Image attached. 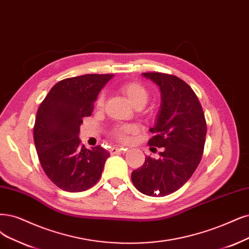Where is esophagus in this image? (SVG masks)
<instances>
[{"instance_id": "1", "label": "esophagus", "mask_w": 249, "mask_h": 249, "mask_svg": "<svg viewBox=\"0 0 249 249\" xmlns=\"http://www.w3.org/2000/svg\"><path fill=\"white\" fill-rule=\"evenodd\" d=\"M125 150L126 149L122 148V146H113V148L109 150V153L114 155V154H117V153H123V152H125Z\"/></svg>"}]
</instances>
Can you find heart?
I'll list each match as a JSON object with an SVG mask.
<instances>
[{"instance_id":"obj_1","label":"heart","mask_w":249,"mask_h":249,"mask_svg":"<svg viewBox=\"0 0 249 249\" xmlns=\"http://www.w3.org/2000/svg\"><path fill=\"white\" fill-rule=\"evenodd\" d=\"M119 90L128 100L135 107H142L145 105L149 98L148 90H146L139 82H125L119 86ZM105 103V94L100 93L96 99V106L98 107H103ZM136 132V127L133 125H122L118 126L112 130L113 136L117 137L120 141H126L127 136Z\"/></svg>"}]
</instances>
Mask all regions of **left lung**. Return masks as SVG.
I'll return each instance as SVG.
<instances>
[{
  "mask_svg": "<svg viewBox=\"0 0 249 249\" xmlns=\"http://www.w3.org/2000/svg\"><path fill=\"white\" fill-rule=\"evenodd\" d=\"M142 77L160 88L161 106L148 143L163 151L159 159L145 157L131 179L142 194L163 197L181 188L197 169L207 127L199 99L186 82L161 72H142Z\"/></svg>",
  "mask_w": 249,
  "mask_h": 249,
  "instance_id": "8db88e82",
  "label": "left lung"
}]
</instances>
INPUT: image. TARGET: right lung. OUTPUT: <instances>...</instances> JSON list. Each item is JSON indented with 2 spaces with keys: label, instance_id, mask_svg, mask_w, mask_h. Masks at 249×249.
Instances as JSON below:
<instances>
[{
  "label": "right lung",
  "instance_id": "right-lung-1",
  "mask_svg": "<svg viewBox=\"0 0 249 249\" xmlns=\"http://www.w3.org/2000/svg\"><path fill=\"white\" fill-rule=\"evenodd\" d=\"M114 75H83L55 84L36 113L34 141L49 179L67 192L93 187L109 153L100 145L88 150L79 139L83 118L89 117L100 90Z\"/></svg>",
  "mask_w": 249,
  "mask_h": 249
}]
</instances>
